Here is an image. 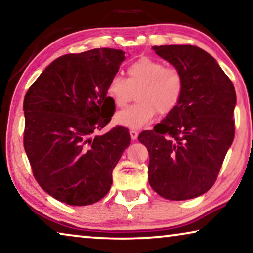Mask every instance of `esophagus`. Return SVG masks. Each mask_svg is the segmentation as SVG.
<instances>
[{"mask_svg":"<svg viewBox=\"0 0 253 253\" xmlns=\"http://www.w3.org/2000/svg\"><path fill=\"white\" fill-rule=\"evenodd\" d=\"M138 133H139V132H138L137 130H131V131H130L131 139H132V140H136L137 138H138Z\"/></svg>","mask_w":253,"mask_h":253,"instance_id":"esophagus-1","label":"esophagus"}]
</instances>
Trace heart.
<instances>
[{"label":"heart","mask_w":253,"mask_h":253,"mask_svg":"<svg viewBox=\"0 0 253 253\" xmlns=\"http://www.w3.org/2000/svg\"><path fill=\"white\" fill-rule=\"evenodd\" d=\"M127 78L113 76L107 84V94L117 108H124L137 91L136 105L115 117L120 126L139 130L157 115L170 113L181 101L184 78L176 67L165 65L151 57H141L126 69Z\"/></svg>","instance_id":"1"}]
</instances>
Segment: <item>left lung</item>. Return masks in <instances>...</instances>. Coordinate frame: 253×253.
<instances>
[{"label": "left lung", "mask_w": 253, "mask_h": 253, "mask_svg": "<svg viewBox=\"0 0 253 253\" xmlns=\"http://www.w3.org/2000/svg\"><path fill=\"white\" fill-rule=\"evenodd\" d=\"M153 49L182 72L184 92L161 123L138 136L150 155L148 182L166 199H192L212 188L233 144L236 93L202 48L170 44Z\"/></svg>", "instance_id": "left-lung-1"}]
</instances>
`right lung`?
Segmentation results:
<instances>
[{"label":"right lung","instance_id":"right-lung-1","mask_svg":"<svg viewBox=\"0 0 253 253\" xmlns=\"http://www.w3.org/2000/svg\"><path fill=\"white\" fill-rule=\"evenodd\" d=\"M124 58L122 50L110 48L63 55L44 69L24 98V148L34 178L68 205L102 199L131 143L124 126L94 136L114 114L107 84Z\"/></svg>","mask_w":253,"mask_h":253}]
</instances>
